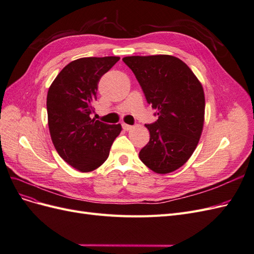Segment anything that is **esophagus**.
I'll list each match as a JSON object with an SVG mask.
<instances>
[{"instance_id":"1","label":"esophagus","mask_w":254,"mask_h":254,"mask_svg":"<svg viewBox=\"0 0 254 254\" xmlns=\"http://www.w3.org/2000/svg\"><path fill=\"white\" fill-rule=\"evenodd\" d=\"M122 127H123V129L124 130H130V129H132V126L131 125H127V124H122Z\"/></svg>"}]
</instances>
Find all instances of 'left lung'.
<instances>
[{
    "instance_id": "left-lung-1",
    "label": "left lung",
    "mask_w": 254,
    "mask_h": 254,
    "mask_svg": "<svg viewBox=\"0 0 254 254\" xmlns=\"http://www.w3.org/2000/svg\"><path fill=\"white\" fill-rule=\"evenodd\" d=\"M123 61L158 115L145 125L150 139L139 153L141 161L157 174L178 170L193 155L202 132L205 101L200 81L171 55L129 56Z\"/></svg>"
}]
</instances>
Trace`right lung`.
<instances>
[{
  "mask_svg": "<svg viewBox=\"0 0 254 254\" xmlns=\"http://www.w3.org/2000/svg\"><path fill=\"white\" fill-rule=\"evenodd\" d=\"M120 57H84L65 65L48 92L49 129L54 146L67 164L88 173L109 157L122 126L91 119L97 84Z\"/></svg>",
  "mask_w": 254,
  "mask_h": 254,
  "instance_id": "1",
  "label": "right lung"
}]
</instances>
